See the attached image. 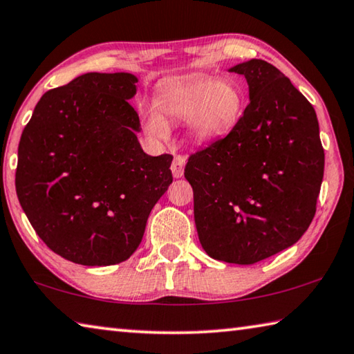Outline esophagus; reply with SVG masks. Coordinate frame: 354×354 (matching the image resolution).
<instances>
[{
  "mask_svg": "<svg viewBox=\"0 0 354 354\" xmlns=\"http://www.w3.org/2000/svg\"><path fill=\"white\" fill-rule=\"evenodd\" d=\"M184 165H185V158L181 155H176L171 162V173L175 178H183L184 175Z\"/></svg>",
  "mask_w": 354,
  "mask_h": 354,
  "instance_id": "34e87169",
  "label": "esophagus"
}]
</instances>
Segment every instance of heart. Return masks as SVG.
Returning <instances> with one entry per match:
<instances>
[{"instance_id": "b5f03b06", "label": "heart", "mask_w": 354, "mask_h": 354, "mask_svg": "<svg viewBox=\"0 0 354 354\" xmlns=\"http://www.w3.org/2000/svg\"><path fill=\"white\" fill-rule=\"evenodd\" d=\"M244 110V95L230 80L210 75H192L167 83L155 99V108L144 114V128L153 138L169 134L165 120H185L192 138L207 142L226 136L239 124Z\"/></svg>"}]
</instances>
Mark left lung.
Returning <instances> with one entry per match:
<instances>
[{
    "label": "left lung",
    "mask_w": 354,
    "mask_h": 354,
    "mask_svg": "<svg viewBox=\"0 0 354 354\" xmlns=\"http://www.w3.org/2000/svg\"><path fill=\"white\" fill-rule=\"evenodd\" d=\"M229 71L246 77L249 105L226 138L189 158L184 176L203 249L254 265L310 227L325 153L316 111L283 73L259 59Z\"/></svg>",
    "instance_id": "obj_1"
}]
</instances>
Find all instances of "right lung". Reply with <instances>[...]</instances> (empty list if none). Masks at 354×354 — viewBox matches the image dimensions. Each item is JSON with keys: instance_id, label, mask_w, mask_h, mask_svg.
Segmentation results:
<instances>
[{"instance_id": "obj_1", "label": "right lung", "mask_w": 354, "mask_h": 354, "mask_svg": "<svg viewBox=\"0 0 354 354\" xmlns=\"http://www.w3.org/2000/svg\"><path fill=\"white\" fill-rule=\"evenodd\" d=\"M138 79L88 73L41 95L18 145L15 187L46 246L77 265L125 261L173 181L171 155L149 156L128 104Z\"/></svg>"}]
</instances>
